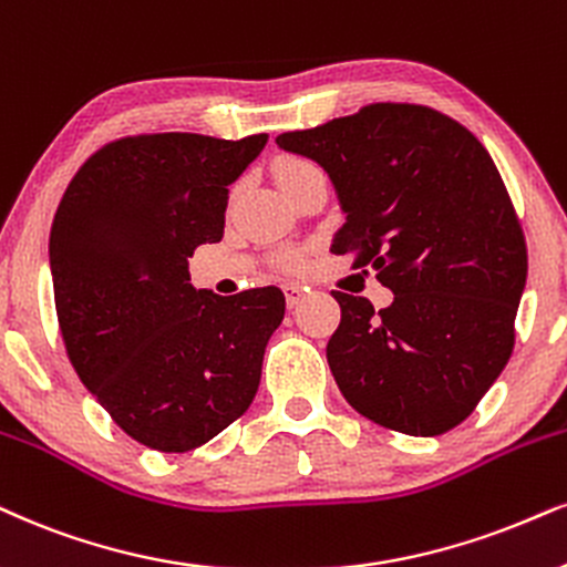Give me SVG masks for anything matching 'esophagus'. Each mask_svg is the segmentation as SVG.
<instances>
[{
  "mask_svg": "<svg viewBox=\"0 0 567 567\" xmlns=\"http://www.w3.org/2000/svg\"><path fill=\"white\" fill-rule=\"evenodd\" d=\"M284 295H286V305H289V310H295V307L305 299L307 289H302V286H284Z\"/></svg>",
  "mask_w": 567,
  "mask_h": 567,
  "instance_id": "esophagus-1",
  "label": "esophagus"
}]
</instances>
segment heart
<instances>
[{
	"label": "heart",
	"instance_id": "1",
	"mask_svg": "<svg viewBox=\"0 0 567 567\" xmlns=\"http://www.w3.org/2000/svg\"><path fill=\"white\" fill-rule=\"evenodd\" d=\"M310 171H318V165L310 163V159L286 157L276 165V181H278V186L289 184V181L305 176V173H310ZM278 265H281L284 270H299L305 265V255H302V251H297V249H286V251H281V255H278Z\"/></svg>",
	"mask_w": 567,
	"mask_h": 567
}]
</instances>
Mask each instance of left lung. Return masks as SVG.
<instances>
[{
	"label": "left lung",
	"mask_w": 567,
	"mask_h": 567,
	"mask_svg": "<svg viewBox=\"0 0 567 567\" xmlns=\"http://www.w3.org/2000/svg\"><path fill=\"white\" fill-rule=\"evenodd\" d=\"M316 159L347 223L333 255L375 270L394 302L331 291L341 323L326 354L368 421L439 436L476 410L515 347L528 249L505 181L465 125L425 104L375 102L276 138Z\"/></svg>",
	"instance_id": "left-lung-1"
}]
</instances>
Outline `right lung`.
Returning <instances> with one entry per match:
<instances>
[{
  "mask_svg": "<svg viewBox=\"0 0 567 567\" xmlns=\"http://www.w3.org/2000/svg\"><path fill=\"white\" fill-rule=\"evenodd\" d=\"M265 142L268 134L115 138L79 167L54 213L49 265L70 365L150 450L207 444L260 386L284 291L194 289L188 257L223 239L228 184Z\"/></svg>",
  "mask_w": 567,
  "mask_h": 567,
  "instance_id": "1",
  "label": "right lung"
}]
</instances>
